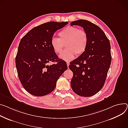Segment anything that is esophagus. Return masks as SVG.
<instances>
[{"label":"esophagus","instance_id":"esophagus-1","mask_svg":"<svg viewBox=\"0 0 128 128\" xmlns=\"http://www.w3.org/2000/svg\"><path fill=\"white\" fill-rule=\"evenodd\" d=\"M69 62H67V67H68H68H69Z\"/></svg>","mask_w":128,"mask_h":128}]
</instances>
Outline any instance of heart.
Masks as SVG:
<instances>
[{
	"label": "heart",
	"mask_w": 128,
	"mask_h": 128,
	"mask_svg": "<svg viewBox=\"0 0 128 128\" xmlns=\"http://www.w3.org/2000/svg\"><path fill=\"white\" fill-rule=\"evenodd\" d=\"M59 38H52L51 40L52 48L55 54H59L63 50L64 45L66 50L60 56L62 59L70 61L75 55L80 56L86 51L88 44L87 32L74 26H69L58 33Z\"/></svg>",
	"instance_id": "heart-1"
}]
</instances>
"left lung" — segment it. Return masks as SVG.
<instances>
[{
  "label": "left lung",
  "instance_id": "8db88e82",
  "mask_svg": "<svg viewBox=\"0 0 128 128\" xmlns=\"http://www.w3.org/2000/svg\"><path fill=\"white\" fill-rule=\"evenodd\" d=\"M70 25L82 26L88 37L85 52L69 66L74 74L71 87L80 96H91L100 90L106 80L111 62L110 41L100 27L88 20L74 21Z\"/></svg>",
  "mask_w": 128,
  "mask_h": 128
}]
</instances>
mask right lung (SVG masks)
<instances>
[{"mask_svg":"<svg viewBox=\"0 0 128 128\" xmlns=\"http://www.w3.org/2000/svg\"><path fill=\"white\" fill-rule=\"evenodd\" d=\"M67 24V22H46L34 27L21 39L16 66L22 86L30 94L42 96L50 94L67 70L66 62L54 52L51 40L55 32ZM50 62L56 63L49 66Z\"/></svg>","mask_w":128,"mask_h":128,"instance_id":"add662e5","label":"right lung"}]
</instances>
